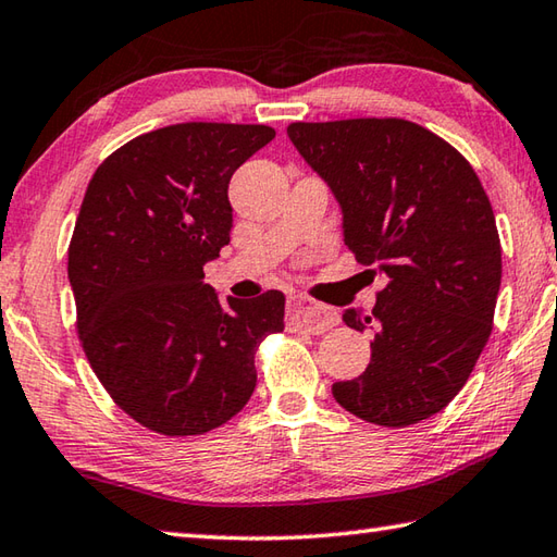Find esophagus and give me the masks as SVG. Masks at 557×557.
I'll return each instance as SVG.
<instances>
[{"mask_svg":"<svg viewBox=\"0 0 557 557\" xmlns=\"http://www.w3.org/2000/svg\"><path fill=\"white\" fill-rule=\"evenodd\" d=\"M335 323L337 313L331 307H323V304H315L304 297L289 299V325H294V329L319 335L333 329Z\"/></svg>","mask_w":557,"mask_h":557,"instance_id":"34e87169","label":"esophagus"}]
</instances>
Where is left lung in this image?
I'll return each mask as SVG.
<instances>
[{"label": "left lung", "instance_id": "8db88e82", "mask_svg": "<svg viewBox=\"0 0 557 557\" xmlns=\"http://www.w3.org/2000/svg\"><path fill=\"white\" fill-rule=\"evenodd\" d=\"M287 135L341 205L345 246L386 280L372 313H343L372 333V359L333 384V398L384 428L432 418L463 388L493 331L503 248L481 181L449 141L410 120L292 123Z\"/></svg>", "mask_w": 557, "mask_h": 557}]
</instances>
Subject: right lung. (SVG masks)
I'll return each instance as SVG.
<instances>
[{"label": "right lung", "instance_id": "right-lung-1", "mask_svg": "<svg viewBox=\"0 0 557 557\" xmlns=\"http://www.w3.org/2000/svg\"><path fill=\"white\" fill-rule=\"evenodd\" d=\"M268 125L181 123L129 139L86 188L67 275L98 381L169 437L232 420L256 388V350L285 329V294L220 299L205 263L228 244V181Z\"/></svg>", "mask_w": 557, "mask_h": 557}]
</instances>
